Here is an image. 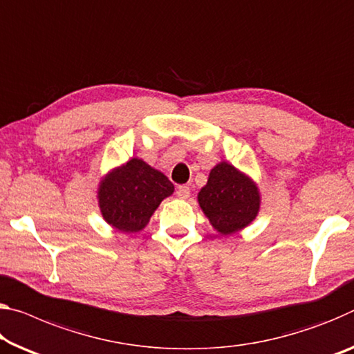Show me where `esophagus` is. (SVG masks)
Wrapping results in <instances>:
<instances>
[{"label":"esophagus","mask_w":354,"mask_h":354,"mask_svg":"<svg viewBox=\"0 0 354 354\" xmlns=\"http://www.w3.org/2000/svg\"><path fill=\"white\" fill-rule=\"evenodd\" d=\"M176 195H178L179 198H183V200L189 198V197H190V189H189V186H179V187L176 189Z\"/></svg>","instance_id":"obj_1"}]
</instances>
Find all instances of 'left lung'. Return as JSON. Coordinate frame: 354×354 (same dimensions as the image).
I'll return each mask as SVG.
<instances>
[{"label": "left lung", "instance_id": "obj_1", "mask_svg": "<svg viewBox=\"0 0 354 354\" xmlns=\"http://www.w3.org/2000/svg\"><path fill=\"white\" fill-rule=\"evenodd\" d=\"M260 190L252 179L221 162L198 192V205L221 234H233L255 221L260 211Z\"/></svg>", "mask_w": 354, "mask_h": 354}]
</instances>
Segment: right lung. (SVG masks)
<instances>
[{"mask_svg":"<svg viewBox=\"0 0 354 354\" xmlns=\"http://www.w3.org/2000/svg\"><path fill=\"white\" fill-rule=\"evenodd\" d=\"M173 190L175 186L164 173L133 157L100 181L97 200L106 223L122 233H137Z\"/></svg>","mask_w":354,"mask_h":354,"instance_id":"obj_1","label":"right lung"}]
</instances>
